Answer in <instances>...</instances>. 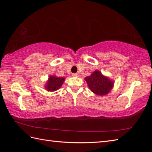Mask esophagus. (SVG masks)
<instances>
[{
  "label": "esophagus",
  "mask_w": 152,
  "mask_h": 152,
  "mask_svg": "<svg viewBox=\"0 0 152 152\" xmlns=\"http://www.w3.org/2000/svg\"><path fill=\"white\" fill-rule=\"evenodd\" d=\"M72 76L78 77L79 76V74H78V73H74V74H72Z\"/></svg>",
  "instance_id": "esophagus-1"
}]
</instances>
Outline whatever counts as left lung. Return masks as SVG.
I'll return each mask as SVG.
<instances>
[{
  "label": "left lung",
  "mask_w": 152,
  "mask_h": 152,
  "mask_svg": "<svg viewBox=\"0 0 152 152\" xmlns=\"http://www.w3.org/2000/svg\"><path fill=\"white\" fill-rule=\"evenodd\" d=\"M89 89L96 95H107L114 87V81L106 76L98 70H95L91 75L85 78Z\"/></svg>",
  "instance_id": "left-lung-1"
}]
</instances>
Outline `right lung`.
<instances>
[{"label":"right lung","instance_id":"right-lung-1","mask_svg":"<svg viewBox=\"0 0 152 152\" xmlns=\"http://www.w3.org/2000/svg\"><path fill=\"white\" fill-rule=\"evenodd\" d=\"M64 80L65 78L64 77H57L56 75L49 76L44 88L48 91H56L61 88Z\"/></svg>","mask_w":152,"mask_h":152}]
</instances>
